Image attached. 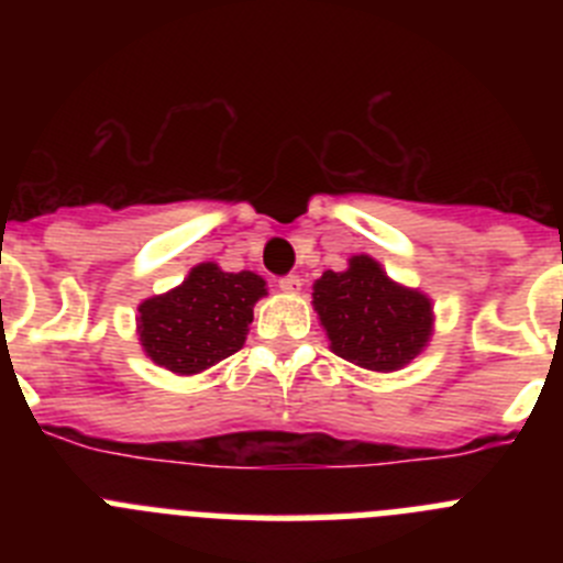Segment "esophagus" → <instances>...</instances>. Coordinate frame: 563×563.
Wrapping results in <instances>:
<instances>
[{"label":"esophagus","instance_id":"esophagus-1","mask_svg":"<svg viewBox=\"0 0 563 563\" xmlns=\"http://www.w3.org/2000/svg\"><path fill=\"white\" fill-rule=\"evenodd\" d=\"M278 290H282V292H290V296H296V292L301 290V278H298V276L278 278Z\"/></svg>","mask_w":563,"mask_h":563}]
</instances>
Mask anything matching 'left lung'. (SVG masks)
I'll list each match as a JSON object with an SVG mask.
<instances>
[{"mask_svg": "<svg viewBox=\"0 0 563 563\" xmlns=\"http://www.w3.org/2000/svg\"><path fill=\"white\" fill-rule=\"evenodd\" d=\"M312 310L330 338V350L369 372L409 366L434 335V305L417 287L357 253L346 271H327L312 285Z\"/></svg>", "mask_w": 563, "mask_h": 563, "instance_id": "8db88e82", "label": "left lung"}]
</instances>
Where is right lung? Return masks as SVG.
Here are the masks:
<instances>
[{
	"label": "right lung",
	"mask_w": 563,
	"mask_h": 563,
	"mask_svg": "<svg viewBox=\"0 0 563 563\" xmlns=\"http://www.w3.org/2000/svg\"><path fill=\"white\" fill-rule=\"evenodd\" d=\"M265 296L267 282L253 271L202 262L177 287L137 305L143 352L174 375H200L245 346L253 307Z\"/></svg>",
	"instance_id": "right-lung-1"
}]
</instances>
